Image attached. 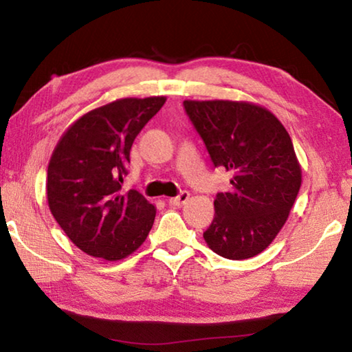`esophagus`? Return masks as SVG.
Returning a JSON list of instances; mask_svg holds the SVG:
<instances>
[{"label":"esophagus","instance_id":"esophagus-1","mask_svg":"<svg viewBox=\"0 0 352 352\" xmlns=\"http://www.w3.org/2000/svg\"><path fill=\"white\" fill-rule=\"evenodd\" d=\"M188 200H189V192H188V190H182V192L178 194L177 197L169 199V204L174 205V206H182V205L186 204Z\"/></svg>","mask_w":352,"mask_h":352}]
</instances>
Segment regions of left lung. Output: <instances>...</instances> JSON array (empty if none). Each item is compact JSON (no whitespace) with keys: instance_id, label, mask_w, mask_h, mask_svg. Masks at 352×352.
Wrapping results in <instances>:
<instances>
[{"instance_id":"1","label":"left lung","mask_w":352,"mask_h":352,"mask_svg":"<svg viewBox=\"0 0 352 352\" xmlns=\"http://www.w3.org/2000/svg\"><path fill=\"white\" fill-rule=\"evenodd\" d=\"M186 115L216 168L233 172L231 189L214 200L204 237L226 259L253 258L281 231L301 186L287 130L264 107L236 100H184Z\"/></svg>"}]
</instances>
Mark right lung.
Segmentation results:
<instances>
[{"label": "right lung", "instance_id": "1", "mask_svg": "<svg viewBox=\"0 0 352 352\" xmlns=\"http://www.w3.org/2000/svg\"><path fill=\"white\" fill-rule=\"evenodd\" d=\"M164 102V96L118 99L77 119L57 142L47 166V205L87 254L119 261L146 241L155 206L138 190H119L135 138Z\"/></svg>", "mask_w": 352, "mask_h": 352}]
</instances>
